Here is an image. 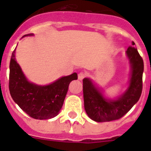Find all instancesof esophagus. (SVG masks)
Segmentation results:
<instances>
[{"label":"esophagus","mask_w":151,"mask_h":151,"mask_svg":"<svg viewBox=\"0 0 151 151\" xmlns=\"http://www.w3.org/2000/svg\"><path fill=\"white\" fill-rule=\"evenodd\" d=\"M85 77V74L84 73H80L78 74V80L82 81Z\"/></svg>","instance_id":"esophagus-1"}]
</instances>
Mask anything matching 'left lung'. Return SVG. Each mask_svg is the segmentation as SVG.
<instances>
[{
  "label": "left lung",
  "instance_id": "1",
  "mask_svg": "<svg viewBox=\"0 0 151 151\" xmlns=\"http://www.w3.org/2000/svg\"><path fill=\"white\" fill-rule=\"evenodd\" d=\"M126 56L131 67L129 87L119 96L114 99L107 98L92 79H83L85 110L88 116L95 122L119 119L126 114L140 98L143 89V60L134 47L128 48Z\"/></svg>",
  "mask_w": 151,
  "mask_h": 151
}]
</instances>
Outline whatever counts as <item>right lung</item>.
I'll return each instance as SVG.
<instances>
[{
    "label": "right lung",
    "instance_id": "add662e5",
    "mask_svg": "<svg viewBox=\"0 0 151 151\" xmlns=\"http://www.w3.org/2000/svg\"><path fill=\"white\" fill-rule=\"evenodd\" d=\"M29 34L26 36H33ZM15 49L10 61L9 91L15 103L34 119H50L59 114L66 96L70 83L78 79L73 73L47 85H38L27 80L15 60Z\"/></svg>",
    "mask_w": 151,
    "mask_h": 151
}]
</instances>
